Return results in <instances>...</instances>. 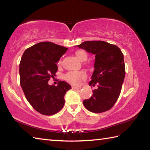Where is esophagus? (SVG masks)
<instances>
[{"label": "esophagus", "instance_id": "obj_1", "mask_svg": "<svg viewBox=\"0 0 150 150\" xmlns=\"http://www.w3.org/2000/svg\"><path fill=\"white\" fill-rule=\"evenodd\" d=\"M72 88H73V89L78 90V89H80L81 87H75V86H72Z\"/></svg>", "mask_w": 150, "mask_h": 150}]
</instances>
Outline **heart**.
<instances>
[{"label": "heart", "mask_w": 150, "mask_h": 150, "mask_svg": "<svg viewBox=\"0 0 150 150\" xmlns=\"http://www.w3.org/2000/svg\"><path fill=\"white\" fill-rule=\"evenodd\" d=\"M75 56L81 62H85L88 58V54L84 50H78L75 53ZM58 64H61V61H59ZM87 77V74L83 71H71L65 75V79L73 85H77L81 81L84 80Z\"/></svg>", "instance_id": "b5f03b06"}]
</instances>
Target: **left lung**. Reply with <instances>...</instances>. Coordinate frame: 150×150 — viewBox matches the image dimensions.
<instances>
[{
    "label": "left lung",
    "mask_w": 150,
    "mask_h": 150,
    "mask_svg": "<svg viewBox=\"0 0 150 150\" xmlns=\"http://www.w3.org/2000/svg\"><path fill=\"white\" fill-rule=\"evenodd\" d=\"M77 46L95 55V70L88 85L96 84L98 88L83 105L94 113L110 110L120 96L125 77L122 52L116 45L103 41H86Z\"/></svg>",
    "instance_id": "obj_1"
}]
</instances>
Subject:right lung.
I'll use <instances>...</instances> for the list:
<instances>
[{
    "mask_svg": "<svg viewBox=\"0 0 150 150\" xmlns=\"http://www.w3.org/2000/svg\"><path fill=\"white\" fill-rule=\"evenodd\" d=\"M67 50L50 42H40L25 50L20 60V85L27 100L43 115L57 113L64 105L66 92L71 88L63 81L57 86L48 84L55 76L57 62Z\"/></svg>",
    "mask_w": 150,
    "mask_h": 150,
    "instance_id": "add662e5",
    "label": "right lung"
}]
</instances>
